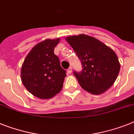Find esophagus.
Returning a JSON list of instances; mask_svg holds the SVG:
<instances>
[{
	"mask_svg": "<svg viewBox=\"0 0 134 134\" xmlns=\"http://www.w3.org/2000/svg\"><path fill=\"white\" fill-rule=\"evenodd\" d=\"M71 72H72V67H69V68H68V69H67V73H68V74H71Z\"/></svg>",
	"mask_w": 134,
	"mask_h": 134,
	"instance_id": "esophagus-1",
	"label": "esophagus"
}]
</instances>
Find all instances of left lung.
I'll use <instances>...</instances> for the list:
<instances>
[{
  "label": "left lung",
  "mask_w": 134,
  "mask_h": 134,
  "mask_svg": "<svg viewBox=\"0 0 134 134\" xmlns=\"http://www.w3.org/2000/svg\"><path fill=\"white\" fill-rule=\"evenodd\" d=\"M66 40L82 63L80 72L74 71L82 88L94 95L110 88L121 68L115 52L98 39L86 35L70 36Z\"/></svg>",
  "instance_id": "1"
}]
</instances>
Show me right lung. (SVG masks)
<instances>
[{
  "label": "right lung",
  "instance_id": "1",
  "mask_svg": "<svg viewBox=\"0 0 134 134\" xmlns=\"http://www.w3.org/2000/svg\"><path fill=\"white\" fill-rule=\"evenodd\" d=\"M60 39H46L36 45L22 64L21 78L24 86L34 96L48 99L61 91L66 71L54 53Z\"/></svg>",
  "mask_w": 134,
  "mask_h": 134
}]
</instances>
